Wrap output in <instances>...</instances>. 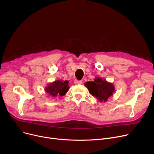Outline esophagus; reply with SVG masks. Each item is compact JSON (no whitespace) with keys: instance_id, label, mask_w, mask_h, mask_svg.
Segmentation results:
<instances>
[{"instance_id":"esophagus-1","label":"esophagus","mask_w":154,"mask_h":154,"mask_svg":"<svg viewBox=\"0 0 154 154\" xmlns=\"http://www.w3.org/2000/svg\"><path fill=\"white\" fill-rule=\"evenodd\" d=\"M74 84H82V82L81 81V80H74Z\"/></svg>"}]
</instances>
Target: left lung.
Segmentation results:
<instances>
[{
    "instance_id": "left-lung-1",
    "label": "left lung",
    "mask_w": 154,
    "mask_h": 154,
    "mask_svg": "<svg viewBox=\"0 0 154 154\" xmlns=\"http://www.w3.org/2000/svg\"><path fill=\"white\" fill-rule=\"evenodd\" d=\"M85 85L100 102H107L115 91V87L112 83L98 77H96L94 81L87 82Z\"/></svg>"
}]
</instances>
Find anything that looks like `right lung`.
I'll list each match as a JSON object with an SVG mask.
<instances>
[{
    "instance_id": "right-lung-1",
    "label": "right lung",
    "mask_w": 154,
    "mask_h": 154,
    "mask_svg": "<svg viewBox=\"0 0 154 154\" xmlns=\"http://www.w3.org/2000/svg\"><path fill=\"white\" fill-rule=\"evenodd\" d=\"M70 87L67 80L62 81L61 80H57L54 82L48 84L45 87V91L51 97H54L58 95L63 96L68 92Z\"/></svg>"
}]
</instances>
